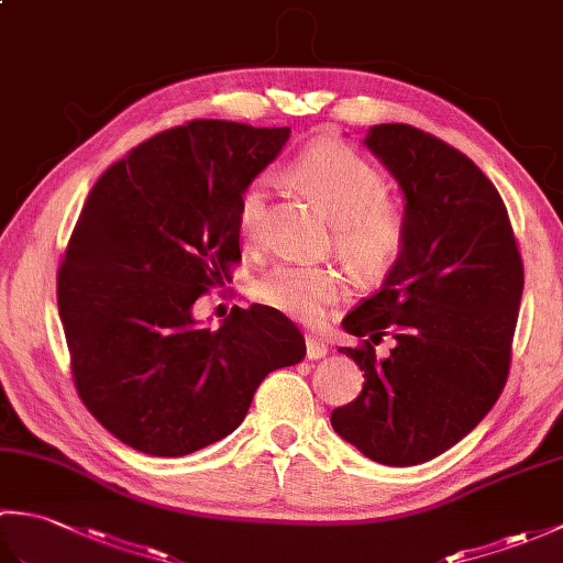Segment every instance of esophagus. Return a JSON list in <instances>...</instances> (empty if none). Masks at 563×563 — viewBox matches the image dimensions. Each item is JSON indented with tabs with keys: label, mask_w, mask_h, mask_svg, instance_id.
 <instances>
[{
	"label": "esophagus",
	"mask_w": 563,
	"mask_h": 563,
	"mask_svg": "<svg viewBox=\"0 0 563 563\" xmlns=\"http://www.w3.org/2000/svg\"><path fill=\"white\" fill-rule=\"evenodd\" d=\"M305 343H307V357H309V361H321V357H327L329 349H327L324 339L314 336V333H307Z\"/></svg>",
	"instance_id": "1"
}]
</instances>
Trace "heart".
<instances>
[{"mask_svg":"<svg viewBox=\"0 0 563 563\" xmlns=\"http://www.w3.org/2000/svg\"><path fill=\"white\" fill-rule=\"evenodd\" d=\"M290 174L329 212L339 254L357 278L377 283L397 266L406 249V218L387 200V178L373 162L343 142H317L300 152ZM266 214L268 181L258 176L239 194V234L254 242ZM341 290L343 275L333 266L278 263L254 283L263 305L297 321H317Z\"/></svg>","mask_w":563,"mask_h":563,"instance_id":"b5f03b06","label":"heart"}]
</instances>
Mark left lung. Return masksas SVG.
I'll return each mask as SVG.
<instances>
[{
	"label": "left lung",
	"instance_id": "8db88e82",
	"mask_svg": "<svg viewBox=\"0 0 563 563\" xmlns=\"http://www.w3.org/2000/svg\"><path fill=\"white\" fill-rule=\"evenodd\" d=\"M363 142L401 188L406 249L343 319L363 343L341 353L365 382L331 426L373 462L411 466L457 445L504 391L525 273L504 198L470 157L404 123Z\"/></svg>",
	"mask_w": 563,
	"mask_h": 563
}]
</instances>
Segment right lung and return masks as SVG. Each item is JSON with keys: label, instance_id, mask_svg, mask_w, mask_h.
<instances>
[{"label": "right lung", "instance_id": "1", "mask_svg": "<svg viewBox=\"0 0 563 563\" xmlns=\"http://www.w3.org/2000/svg\"><path fill=\"white\" fill-rule=\"evenodd\" d=\"M290 128L190 121L142 142L93 184L57 271L71 377L84 406L133 450L184 457L244 421L305 336L266 305L202 329L194 305L242 261L239 194Z\"/></svg>", "mask_w": 563, "mask_h": 563}]
</instances>
